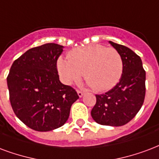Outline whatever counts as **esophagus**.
<instances>
[{
    "instance_id": "34e87169",
    "label": "esophagus",
    "mask_w": 159,
    "mask_h": 159,
    "mask_svg": "<svg viewBox=\"0 0 159 159\" xmlns=\"http://www.w3.org/2000/svg\"><path fill=\"white\" fill-rule=\"evenodd\" d=\"M77 94H78L79 97H82L83 95V92L81 91V90H77Z\"/></svg>"
}]
</instances>
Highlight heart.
Here are the masks:
<instances>
[{
	"instance_id": "b5f03b06",
	"label": "heart",
	"mask_w": 159,
	"mask_h": 159,
	"mask_svg": "<svg viewBox=\"0 0 159 159\" xmlns=\"http://www.w3.org/2000/svg\"><path fill=\"white\" fill-rule=\"evenodd\" d=\"M57 66L66 84L78 82L83 74L86 82L97 92L111 89L123 72V60L115 48L101 44L80 46L67 54V60L59 59Z\"/></svg>"
}]
</instances>
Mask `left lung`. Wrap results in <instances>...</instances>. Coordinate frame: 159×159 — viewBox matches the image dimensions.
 Here are the masks:
<instances>
[{
  "label": "left lung",
  "instance_id": "1",
  "mask_svg": "<svg viewBox=\"0 0 159 159\" xmlns=\"http://www.w3.org/2000/svg\"><path fill=\"white\" fill-rule=\"evenodd\" d=\"M123 60V72L117 84L103 94H96L91 116L103 125L127 124L142 108L146 93V71L139 56L128 47L109 41Z\"/></svg>",
  "mask_w": 159,
  "mask_h": 159
}]
</instances>
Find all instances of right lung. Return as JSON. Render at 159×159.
<instances>
[{"label":"right lung","mask_w":159,"mask_h":159,"mask_svg":"<svg viewBox=\"0 0 159 159\" xmlns=\"http://www.w3.org/2000/svg\"><path fill=\"white\" fill-rule=\"evenodd\" d=\"M63 46L49 43L34 47L15 60L7 77L11 105L20 120L38 131L62 126L79 98L59 80L57 60Z\"/></svg>","instance_id":"right-lung-1"}]
</instances>
